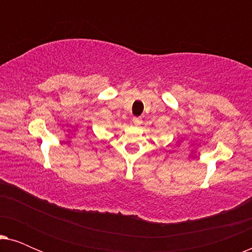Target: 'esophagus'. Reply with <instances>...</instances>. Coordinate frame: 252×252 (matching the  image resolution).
Listing matches in <instances>:
<instances>
[{
    "label": "esophagus",
    "instance_id": "obj_1",
    "mask_svg": "<svg viewBox=\"0 0 252 252\" xmlns=\"http://www.w3.org/2000/svg\"><path fill=\"white\" fill-rule=\"evenodd\" d=\"M133 123L134 125H141V124H142V118H140V117H134Z\"/></svg>",
    "mask_w": 252,
    "mask_h": 252
}]
</instances>
